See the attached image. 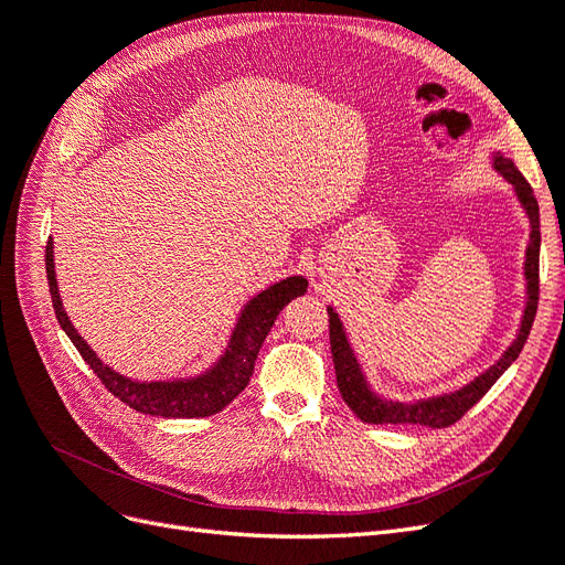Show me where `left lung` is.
Here are the masks:
<instances>
[{
	"mask_svg": "<svg viewBox=\"0 0 565 565\" xmlns=\"http://www.w3.org/2000/svg\"><path fill=\"white\" fill-rule=\"evenodd\" d=\"M494 169L516 188V195L530 216V245L525 252V280H527V306L523 313L521 330L514 344H511L504 355L494 363L490 370H486L481 377H476L465 388H459L448 396H438L431 401H419L415 405H403V403H391L374 396L367 388V382L363 377L361 367L355 363V355L349 347L344 328L332 309L330 313V344H332V358H334V372H337V386L341 398L353 409V413L367 424H422L429 426V429H443V426H450L465 417L469 409L481 401L490 386L498 382L504 370L516 361L521 349L525 347V339L533 328V320L537 313V299H540V207L533 195V188L525 181V177L519 172L516 164L507 160L504 156H494Z\"/></svg>",
	"mask_w": 565,
	"mask_h": 565,
	"instance_id": "obj_1",
	"label": "left lung"
}]
</instances>
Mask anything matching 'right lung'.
I'll list each match as a JSON object with an SVG mask.
<instances>
[{
    "label": "right lung",
    "mask_w": 565,
    "mask_h": 565,
    "mask_svg": "<svg viewBox=\"0 0 565 565\" xmlns=\"http://www.w3.org/2000/svg\"><path fill=\"white\" fill-rule=\"evenodd\" d=\"M46 280H49V292H51V303H54L56 318L61 322L63 332L71 337L75 349L84 358L96 377L104 382V386L113 393L115 398L127 403L134 407L136 413L143 415H156V417H210L224 409L237 393H241L247 384L254 372V361L259 355V349L264 344L266 334L270 332L273 322L280 316L285 306L292 301L295 297H301L306 292V278L295 276L280 280L273 287L264 289L262 295H256L237 320L233 337H231V347L224 353V358L202 377L195 380H185V382H131L122 374L113 372L108 365H104L96 358V353L87 347L75 328L73 322L67 320L63 303L58 297V285H56V273H54V243H46Z\"/></svg>",
    "instance_id": "add662e5"
}]
</instances>
